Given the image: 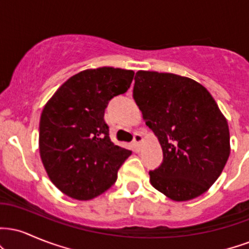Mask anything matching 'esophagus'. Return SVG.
Returning <instances> with one entry per match:
<instances>
[{
	"mask_svg": "<svg viewBox=\"0 0 249 249\" xmlns=\"http://www.w3.org/2000/svg\"><path fill=\"white\" fill-rule=\"evenodd\" d=\"M142 142V134L139 133V132L134 133V136H133V144L136 145L137 147H141Z\"/></svg>",
	"mask_w": 249,
	"mask_h": 249,
	"instance_id": "esophagus-1",
	"label": "esophagus"
}]
</instances>
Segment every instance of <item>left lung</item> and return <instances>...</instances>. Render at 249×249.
Returning <instances> with one entry per match:
<instances>
[{
	"label": "left lung",
	"mask_w": 249,
	"mask_h": 249,
	"mask_svg": "<svg viewBox=\"0 0 249 249\" xmlns=\"http://www.w3.org/2000/svg\"><path fill=\"white\" fill-rule=\"evenodd\" d=\"M133 98L162 148L151 185L174 201L206 192L231 153L227 121L207 89L188 77L141 70Z\"/></svg>",
	"instance_id": "1"
}]
</instances>
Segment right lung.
<instances>
[{"label": "right lung", "instance_id": "right-lung-1", "mask_svg": "<svg viewBox=\"0 0 249 249\" xmlns=\"http://www.w3.org/2000/svg\"><path fill=\"white\" fill-rule=\"evenodd\" d=\"M134 72L88 69L70 77L45 104L39 121V156L53 184L77 200L101 196L117 180L131 151L115 145L104 112L126 92Z\"/></svg>", "mask_w": 249, "mask_h": 249}]
</instances>
